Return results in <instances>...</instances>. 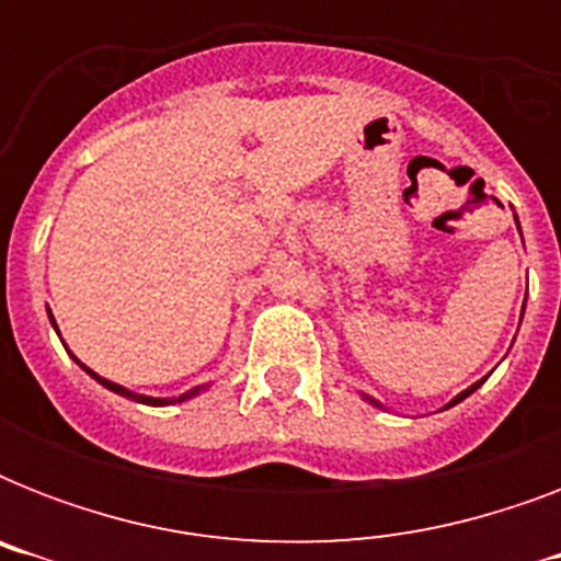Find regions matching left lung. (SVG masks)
Wrapping results in <instances>:
<instances>
[{"label":"left lung","mask_w":561,"mask_h":561,"mask_svg":"<svg viewBox=\"0 0 561 561\" xmlns=\"http://www.w3.org/2000/svg\"><path fill=\"white\" fill-rule=\"evenodd\" d=\"M515 224H518V218H515ZM518 229H522V227H518ZM483 381H486V378H480V381H474V383H471L469 390H462V392H460V396H454V399H451V401H448V404H445V408H454V404H460V401H462V399H469L471 392L478 390V387H480V383H483ZM364 399H367V401H369V404H375V408H381V401H375V399H369V396H364Z\"/></svg>","instance_id":"1"}]
</instances>
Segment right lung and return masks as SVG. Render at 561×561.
Instances as JSON below:
<instances>
[{
  "mask_svg": "<svg viewBox=\"0 0 561 561\" xmlns=\"http://www.w3.org/2000/svg\"><path fill=\"white\" fill-rule=\"evenodd\" d=\"M48 320H51V325H55V332H57L55 317L48 314ZM57 334H60V332H57ZM64 346H66V343H64ZM72 358H75V355H72ZM75 360H78V358H75ZM78 364H81V360H78ZM81 367H83V364H81ZM83 369H87V373H90L92 378H95V381L104 383V387H107V390L118 392V396H127V399L139 401V404H151V408H162V404H178V401H186V399H192V396H197V392L206 390V383H203V387H194V390L183 392V396H178V399H153V396H139V392H130V390H127V387H122V383H116V381H107V378H101L99 373H92L90 367H83Z\"/></svg>",
  "mask_w": 561,
  "mask_h": 561,
  "instance_id": "obj_1",
  "label": "right lung"
}]
</instances>
